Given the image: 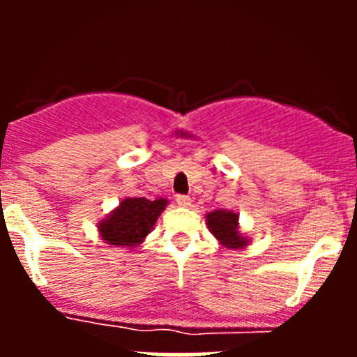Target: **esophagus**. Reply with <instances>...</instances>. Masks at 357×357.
Here are the masks:
<instances>
[{
	"label": "esophagus",
	"mask_w": 357,
	"mask_h": 357,
	"mask_svg": "<svg viewBox=\"0 0 357 357\" xmlns=\"http://www.w3.org/2000/svg\"><path fill=\"white\" fill-rule=\"evenodd\" d=\"M176 204H178V206L181 207H189L191 206V198L189 197H185V195H176Z\"/></svg>",
	"instance_id": "obj_1"
}]
</instances>
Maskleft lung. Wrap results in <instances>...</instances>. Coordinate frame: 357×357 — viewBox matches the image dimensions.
I'll list each match as a JSON object with an SVG mask.
<instances>
[{
	"label": "left lung",
	"mask_w": 357,
	"mask_h": 357,
	"mask_svg": "<svg viewBox=\"0 0 357 357\" xmlns=\"http://www.w3.org/2000/svg\"><path fill=\"white\" fill-rule=\"evenodd\" d=\"M206 222L211 234L218 239V243L222 247L230 248V250H238V248H245L250 243L247 236L241 234V230H239V214L234 213V211H211V213L206 214Z\"/></svg>",
	"instance_id": "8db88e82"
}]
</instances>
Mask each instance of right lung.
I'll use <instances>...</instances> for the list:
<instances>
[{"label":"right lung","mask_w":357,"mask_h":357,"mask_svg":"<svg viewBox=\"0 0 357 357\" xmlns=\"http://www.w3.org/2000/svg\"><path fill=\"white\" fill-rule=\"evenodd\" d=\"M168 206L166 198H123L107 218L98 223L103 241L112 247L134 248L153 230L157 218Z\"/></svg>","instance_id":"right-lung-1"}]
</instances>
